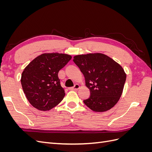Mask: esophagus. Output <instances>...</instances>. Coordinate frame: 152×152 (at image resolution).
<instances>
[{"label": "esophagus", "instance_id": "obj_1", "mask_svg": "<svg viewBox=\"0 0 152 152\" xmlns=\"http://www.w3.org/2000/svg\"><path fill=\"white\" fill-rule=\"evenodd\" d=\"M79 88H80V85L78 84H75V86L73 87H70L69 89H70V90H78Z\"/></svg>", "mask_w": 152, "mask_h": 152}]
</instances>
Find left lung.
Masks as SVG:
<instances>
[{
	"instance_id": "1",
	"label": "left lung",
	"mask_w": 152,
	"mask_h": 152,
	"mask_svg": "<svg viewBox=\"0 0 152 152\" xmlns=\"http://www.w3.org/2000/svg\"><path fill=\"white\" fill-rule=\"evenodd\" d=\"M73 61L85 77L90 97L84 103L96 112L109 110L115 105L122 94L126 80L123 68L102 53L76 55Z\"/></svg>"
}]
</instances>
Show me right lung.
<instances>
[{"instance_id":"add662e5","label":"right lung","mask_w":152,"mask_h":152,"mask_svg":"<svg viewBox=\"0 0 152 152\" xmlns=\"http://www.w3.org/2000/svg\"><path fill=\"white\" fill-rule=\"evenodd\" d=\"M72 59L70 55L44 53L33 59L22 72L21 83L29 103L41 111H48L65 96L58 74Z\"/></svg>"}]
</instances>
